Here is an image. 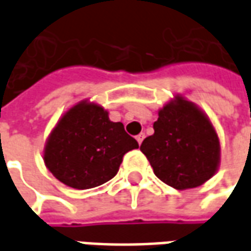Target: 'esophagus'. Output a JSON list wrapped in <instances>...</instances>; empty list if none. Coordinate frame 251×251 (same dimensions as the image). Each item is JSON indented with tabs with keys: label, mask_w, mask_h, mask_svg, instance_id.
Listing matches in <instances>:
<instances>
[{
	"label": "esophagus",
	"mask_w": 251,
	"mask_h": 251,
	"mask_svg": "<svg viewBox=\"0 0 251 251\" xmlns=\"http://www.w3.org/2000/svg\"><path fill=\"white\" fill-rule=\"evenodd\" d=\"M144 138H145V134H144V133H141V134H138V136L136 137L137 142H138V144H140V145H141V142L144 141Z\"/></svg>",
	"instance_id": "34e87169"
}]
</instances>
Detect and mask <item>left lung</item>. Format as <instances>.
I'll return each mask as SVG.
<instances>
[{
    "label": "left lung",
    "mask_w": 251,
    "mask_h": 251,
    "mask_svg": "<svg viewBox=\"0 0 251 251\" xmlns=\"http://www.w3.org/2000/svg\"><path fill=\"white\" fill-rule=\"evenodd\" d=\"M154 133L141 144L153 172L176 189L196 188L219 168L221 144L210 118L194 102L176 95L158 110Z\"/></svg>",
    "instance_id": "obj_1"
}]
</instances>
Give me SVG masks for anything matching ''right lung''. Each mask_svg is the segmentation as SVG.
I'll use <instances>...</instances> for the list:
<instances>
[{
	"label": "right lung",
	"instance_id": "right-lung-1",
	"mask_svg": "<svg viewBox=\"0 0 251 251\" xmlns=\"http://www.w3.org/2000/svg\"><path fill=\"white\" fill-rule=\"evenodd\" d=\"M138 142L98 103L80 100L66 111L44 147V163L59 181L88 189L113 179L122 157Z\"/></svg>",
	"mask_w": 251,
	"mask_h": 251
}]
</instances>
